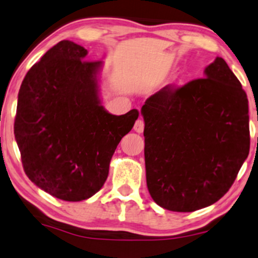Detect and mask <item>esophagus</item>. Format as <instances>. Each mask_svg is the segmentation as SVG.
Instances as JSON below:
<instances>
[{
    "label": "esophagus",
    "mask_w": 258,
    "mask_h": 258,
    "mask_svg": "<svg viewBox=\"0 0 258 258\" xmlns=\"http://www.w3.org/2000/svg\"><path fill=\"white\" fill-rule=\"evenodd\" d=\"M144 129H145V122H144V120H142L141 118L136 120L135 125H134V130H135V132L139 133V134H141V133L144 132Z\"/></svg>",
    "instance_id": "1"
}]
</instances>
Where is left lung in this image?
Here are the masks:
<instances>
[{
  "label": "left lung",
  "instance_id": "left-lung-1",
  "mask_svg": "<svg viewBox=\"0 0 258 258\" xmlns=\"http://www.w3.org/2000/svg\"><path fill=\"white\" fill-rule=\"evenodd\" d=\"M148 191L172 212H194L228 191L249 155V101L224 58L205 78L165 86L141 109Z\"/></svg>",
  "mask_w": 258,
  "mask_h": 258
}]
</instances>
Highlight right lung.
I'll return each mask as SVG.
<instances>
[{
  "mask_svg": "<svg viewBox=\"0 0 258 258\" xmlns=\"http://www.w3.org/2000/svg\"><path fill=\"white\" fill-rule=\"evenodd\" d=\"M62 40L27 72L18 95L14 135L25 173L64 201L90 199L104 185L111 158L139 111L111 114L99 98L103 62Z\"/></svg>",
  "mask_w": 258,
  "mask_h": 258,
  "instance_id": "1",
  "label": "right lung"
}]
</instances>
